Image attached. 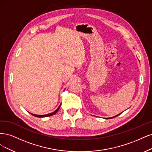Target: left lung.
<instances>
[{
    "label": "left lung",
    "instance_id": "1",
    "mask_svg": "<svg viewBox=\"0 0 152 152\" xmlns=\"http://www.w3.org/2000/svg\"><path fill=\"white\" fill-rule=\"evenodd\" d=\"M121 114H117V115H115V116H114V117H109V118H105V119H112V118H114V117H117V116Z\"/></svg>",
    "mask_w": 152,
    "mask_h": 152
}]
</instances>
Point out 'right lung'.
Listing matches in <instances>:
<instances>
[{
  "instance_id": "obj_1",
  "label": "right lung",
  "mask_w": 152,
  "mask_h": 152,
  "mask_svg": "<svg viewBox=\"0 0 152 152\" xmlns=\"http://www.w3.org/2000/svg\"><path fill=\"white\" fill-rule=\"evenodd\" d=\"M61 104L58 106V108L54 111V112H52V113H50V114H45V115H37V114H31V113H30L31 115H34V116H35V117H48V116H51V115H54V114H56L57 112H58V110H59V109H60V107H61Z\"/></svg>"
}]
</instances>
